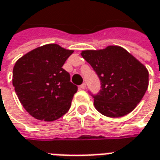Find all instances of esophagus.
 Listing matches in <instances>:
<instances>
[{
    "label": "esophagus",
    "mask_w": 160,
    "mask_h": 160,
    "mask_svg": "<svg viewBox=\"0 0 160 160\" xmlns=\"http://www.w3.org/2000/svg\"><path fill=\"white\" fill-rule=\"evenodd\" d=\"M80 88L82 89V90H84V89H86V87H87V85H86V83H83L82 85H80Z\"/></svg>",
    "instance_id": "esophagus-1"
}]
</instances>
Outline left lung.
Wrapping results in <instances>:
<instances>
[{
    "mask_svg": "<svg viewBox=\"0 0 160 160\" xmlns=\"http://www.w3.org/2000/svg\"><path fill=\"white\" fill-rule=\"evenodd\" d=\"M81 56L101 81L102 89L93 96L96 110L109 118H121L130 113L148 90L147 68L120 46L82 50Z\"/></svg>",
    "mask_w": 160,
    "mask_h": 160,
    "instance_id": "obj_1",
    "label": "left lung"
}]
</instances>
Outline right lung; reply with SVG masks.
Masks as SVG:
<instances>
[{
	"label": "right lung",
	"mask_w": 160,
	"mask_h": 160,
	"mask_svg": "<svg viewBox=\"0 0 160 160\" xmlns=\"http://www.w3.org/2000/svg\"><path fill=\"white\" fill-rule=\"evenodd\" d=\"M73 50L56 43L40 46L20 57L13 67L12 86L32 118L44 122L66 114L78 87L62 68Z\"/></svg>",
	"instance_id": "add662e5"
}]
</instances>
